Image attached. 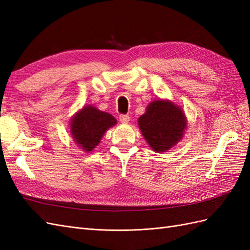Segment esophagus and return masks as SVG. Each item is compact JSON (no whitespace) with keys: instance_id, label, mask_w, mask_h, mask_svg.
<instances>
[{"instance_id":"34e87169","label":"esophagus","mask_w":250,"mask_h":250,"mask_svg":"<svg viewBox=\"0 0 250 250\" xmlns=\"http://www.w3.org/2000/svg\"><path fill=\"white\" fill-rule=\"evenodd\" d=\"M120 121H121V123L127 124V123H129L130 118H129V116H127V115H122V116H120Z\"/></svg>"}]
</instances>
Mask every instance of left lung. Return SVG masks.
I'll return each instance as SVG.
<instances>
[{"instance_id": "1", "label": "left lung", "mask_w": 250, "mask_h": 250, "mask_svg": "<svg viewBox=\"0 0 250 250\" xmlns=\"http://www.w3.org/2000/svg\"><path fill=\"white\" fill-rule=\"evenodd\" d=\"M138 124L151 149L162 153L184 138L188 120L179 105L168 99H156L148 104L145 113L138 119Z\"/></svg>"}]
</instances>
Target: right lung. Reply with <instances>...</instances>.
Masks as SVG:
<instances>
[{
  "mask_svg": "<svg viewBox=\"0 0 250 250\" xmlns=\"http://www.w3.org/2000/svg\"><path fill=\"white\" fill-rule=\"evenodd\" d=\"M117 125V120L108 112L86 105L72 117L70 133L73 141L84 152L89 153L99 143L109 128Z\"/></svg>",
  "mask_w": 250,
  "mask_h": 250,
  "instance_id": "right-lung-1",
  "label": "right lung"
}]
</instances>
